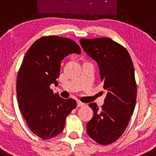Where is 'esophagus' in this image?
<instances>
[{"mask_svg":"<svg viewBox=\"0 0 156 156\" xmlns=\"http://www.w3.org/2000/svg\"><path fill=\"white\" fill-rule=\"evenodd\" d=\"M84 105H85L84 103L81 102V101H77V106H78V107H82V106H83Z\"/></svg>","mask_w":156,"mask_h":156,"instance_id":"obj_1","label":"esophagus"}]
</instances>
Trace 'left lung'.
<instances>
[{
  "instance_id": "1",
  "label": "left lung",
  "mask_w": 156,
  "mask_h": 156,
  "mask_svg": "<svg viewBox=\"0 0 156 156\" xmlns=\"http://www.w3.org/2000/svg\"><path fill=\"white\" fill-rule=\"evenodd\" d=\"M83 49L97 62L103 88L104 105H89L94 112L87 123V134L101 145L113 143L125 131L137 99L134 69L127 50L108 37L80 39Z\"/></svg>"
}]
</instances>
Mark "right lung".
Segmentation results:
<instances>
[{"instance_id": "add662e5", "label": "right lung", "mask_w": 156, "mask_h": 156, "mask_svg": "<svg viewBox=\"0 0 156 156\" xmlns=\"http://www.w3.org/2000/svg\"><path fill=\"white\" fill-rule=\"evenodd\" d=\"M81 53L80 48L69 38L46 36L32 44L18 73L16 93L19 108L34 134L48 140L61 133L66 119L76 107L74 99L54 94L61 61L69 54Z\"/></svg>"}]
</instances>
